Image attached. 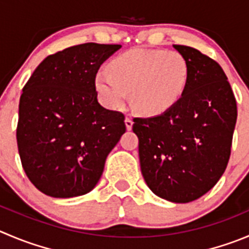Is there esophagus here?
Masks as SVG:
<instances>
[{"mask_svg":"<svg viewBox=\"0 0 249 249\" xmlns=\"http://www.w3.org/2000/svg\"><path fill=\"white\" fill-rule=\"evenodd\" d=\"M124 124H126L127 131H131L132 127H133V121H132V118H129V117L124 118Z\"/></svg>","mask_w":249,"mask_h":249,"instance_id":"1","label":"esophagus"}]
</instances>
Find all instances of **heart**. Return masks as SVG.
<instances>
[{
  "label": "heart",
  "mask_w": 249,
  "mask_h": 249,
  "mask_svg": "<svg viewBox=\"0 0 249 249\" xmlns=\"http://www.w3.org/2000/svg\"><path fill=\"white\" fill-rule=\"evenodd\" d=\"M188 63L176 51L133 49L108 65V73L99 72L95 88L106 106L117 108L127 93L131 106L142 116H159L174 107L186 90Z\"/></svg>",
  "instance_id": "1"
}]
</instances>
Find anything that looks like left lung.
I'll return each instance as SVG.
<instances>
[{"mask_svg": "<svg viewBox=\"0 0 249 249\" xmlns=\"http://www.w3.org/2000/svg\"><path fill=\"white\" fill-rule=\"evenodd\" d=\"M188 63L178 103L162 115L134 118L142 175L172 203L198 199L216 184L231 153L237 105L222 68L202 52L174 45Z\"/></svg>", "mask_w": 249, "mask_h": 249, "instance_id": "obj_1", "label": "left lung"}]
</instances>
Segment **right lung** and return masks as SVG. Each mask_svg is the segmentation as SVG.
<instances>
[{
  "label": "right lung",
  "instance_id": "obj_1",
  "mask_svg": "<svg viewBox=\"0 0 249 249\" xmlns=\"http://www.w3.org/2000/svg\"><path fill=\"white\" fill-rule=\"evenodd\" d=\"M121 47L95 42L68 47L47 56L23 88L18 150L28 178L46 196L89 193L126 132L124 116L101 106L95 89L100 66Z\"/></svg>",
  "mask_w": 249,
  "mask_h": 249
}]
</instances>
